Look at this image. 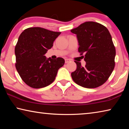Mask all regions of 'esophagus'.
Masks as SVG:
<instances>
[{"mask_svg":"<svg viewBox=\"0 0 129 129\" xmlns=\"http://www.w3.org/2000/svg\"><path fill=\"white\" fill-rule=\"evenodd\" d=\"M71 60L69 59V58H66V59H65V63H68L70 61H71Z\"/></svg>","mask_w":129,"mask_h":129,"instance_id":"obj_1","label":"esophagus"}]
</instances>
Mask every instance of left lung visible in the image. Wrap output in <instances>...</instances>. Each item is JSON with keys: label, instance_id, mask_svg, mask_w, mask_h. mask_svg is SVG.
<instances>
[{"label": "left lung", "instance_id": "1", "mask_svg": "<svg viewBox=\"0 0 129 129\" xmlns=\"http://www.w3.org/2000/svg\"><path fill=\"white\" fill-rule=\"evenodd\" d=\"M71 32L77 35L78 52H85L86 65L75 61L77 69L71 73L73 80L86 88H95L105 82L115 66V48L108 29L101 24L86 21Z\"/></svg>", "mask_w": 129, "mask_h": 129}]
</instances>
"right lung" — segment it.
<instances>
[{
    "label": "right lung",
    "instance_id": "obj_1",
    "mask_svg": "<svg viewBox=\"0 0 129 129\" xmlns=\"http://www.w3.org/2000/svg\"><path fill=\"white\" fill-rule=\"evenodd\" d=\"M60 34L32 27L24 30L19 36L15 48V67L21 79L31 88L49 85L55 79L58 70L64 65V58L53 60L44 56Z\"/></svg>",
    "mask_w": 129,
    "mask_h": 129
}]
</instances>
